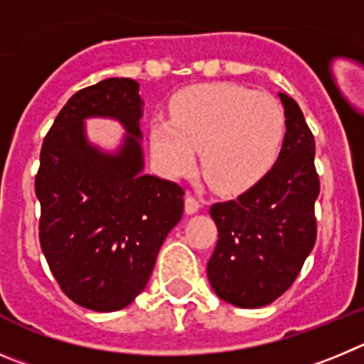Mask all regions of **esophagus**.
<instances>
[{
	"label": "esophagus",
	"instance_id": "34e87169",
	"mask_svg": "<svg viewBox=\"0 0 364 364\" xmlns=\"http://www.w3.org/2000/svg\"><path fill=\"white\" fill-rule=\"evenodd\" d=\"M199 199L192 194H186L185 196V210L186 214H196L199 210Z\"/></svg>",
	"mask_w": 364,
	"mask_h": 364
}]
</instances>
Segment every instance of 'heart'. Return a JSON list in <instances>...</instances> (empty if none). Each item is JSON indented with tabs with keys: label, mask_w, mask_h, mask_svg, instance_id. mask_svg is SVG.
<instances>
[{
	"label": "heart",
	"mask_w": 364,
	"mask_h": 364,
	"mask_svg": "<svg viewBox=\"0 0 364 364\" xmlns=\"http://www.w3.org/2000/svg\"><path fill=\"white\" fill-rule=\"evenodd\" d=\"M284 129V110L272 94L230 83L201 85L174 101L170 119L154 117L150 150L170 178L186 174L201 150L206 181L221 192H237L276 161Z\"/></svg>",
	"instance_id": "heart-1"
}]
</instances>
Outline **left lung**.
I'll list each match as a JSON object with an SVG mask.
<instances>
[{
  "instance_id": "1",
  "label": "left lung",
  "mask_w": 364,
  "mask_h": 364,
  "mask_svg": "<svg viewBox=\"0 0 364 364\" xmlns=\"http://www.w3.org/2000/svg\"><path fill=\"white\" fill-rule=\"evenodd\" d=\"M287 134L276 165L245 194L214 203L218 245L206 264L214 292L241 309L283 296L316 245V141L299 105L279 94Z\"/></svg>"
}]
</instances>
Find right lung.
I'll return each mask as SVG.
<instances>
[{
    "mask_svg": "<svg viewBox=\"0 0 364 364\" xmlns=\"http://www.w3.org/2000/svg\"><path fill=\"white\" fill-rule=\"evenodd\" d=\"M141 107L130 77L81 88L60 110L39 154V245L65 296L96 312L125 309L145 290L185 208L178 183L141 174ZM94 115L126 125L131 136L117 154L87 145L82 119Z\"/></svg>",
    "mask_w": 364,
    "mask_h": 364,
    "instance_id": "1",
    "label": "right lung"
}]
</instances>
